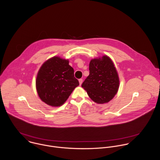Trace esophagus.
Returning <instances> with one entry per match:
<instances>
[{
	"label": "esophagus",
	"mask_w": 160,
	"mask_h": 160,
	"mask_svg": "<svg viewBox=\"0 0 160 160\" xmlns=\"http://www.w3.org/2000/svg\"><path fill=\"white\" fill-rule=\"evenodd\" d=\"M82 81H83L82 79H79V85H80V86L82 84Z\"/></svg>",
	"instance_id": "esophagus-1"
}]
</instances>
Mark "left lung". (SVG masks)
<instances>
[{"label":"left lung","mask_w":160,"mask_h":160,"mask_svg":"<svg viewBox=\"0 0 160 160\" xmlns=\"http://www.w3.org/2000/svg\"><path fill=\"white\" fill-rule=\"evenodd\" d=\"M119 87L118 73L112 60L107 55L92 59L89 75L82 84L92 100L103 104L112 100Z\"/></svg>","instance_id":"left-lung-1"}]
</instances>
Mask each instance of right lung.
Wrapping results in <instances>:
<instances>
[{
    "label": "right lung",
    "mask_w": 160,
    "mask_h": 160,
    "mask_svg": "<svg viewBox=\"0 0 160 160\" xmlns=\"http://www.w3.org/2000/svg\"><path fill=\"white\" fill-rule=\"evenodd\" d=\"M79 82L74 76V69L68 60L53 57L39 69L36 87L41 100L48 105L60 107L68 98Z\"/></svg>",
    "instance_id": "1"
}]
</instances>
